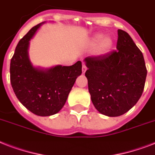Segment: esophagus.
Here are the masks:
<instances>
[{
    "label": "esophagus",
    "mask_w": 155,
    "mask_h": 155,
    "mask_svg": "<svg viewBox=\"0 0 155 155\" xmlns=\"http://www.w3.org/2000/svg\"><path fill=\"white\" fill-rule=\"evenodd\" d=\"M87 71V67L85 66V64H83V67H82V71L83 73H85V71Z\"/></svg>",
    "instance_id": "esophagus-1"
}]
</instances>
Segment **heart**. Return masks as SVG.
Segmentation results:
<instances>
[{
	"instance_id": "heart-1",
	"label": "heart",
	"mask_w": 155,
	"mask_h": 155,
	"mask_svg": "<svg viewBox=\"0 0 155 155\" xmlns=\"http://www.w3.org/2000/svg\"><path fill=\"white\" fill-rule=\"evenodd\" d=\"M102 38H103V35H97L93 38H92V39L90 41V44L92 46H96L100 43L98 46V50H97L99 54H104L108 52L113 46V40L111 39L110 38H104L103 40L102 39ZM100 41L101 42L100 43Z\"/></svg>"
}]
</instances>
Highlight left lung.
<instances>
[{
  "instance_id": "left-lung-1",
  "label": "left lung",
  "mask_w": 155,
  "mask_h": 155,
  "mask_svg": "<svg viewBox=\"0 0 155 155\" xmlns=\"http://www.w3.org/2000/svg\"><path fill=\"white\" fill-rule=\"evenodd\" d=\"M117 34V51L84 58L92 104L108 117L122 115L137 104L147 75L142 51L128 33Z\"/></svg>"
}]
</instances>
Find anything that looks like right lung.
I'll list each match as a JSON object with an SVG mask.
<instances>
[{
	"label": "right lung",
	"instance_id": "add662e5",
	"mask_svg": "<svg viewBox=\"0 0 155 155\" xmlns=\"http://www.w3.org/2000/svg\"><path fill=\"white\" fill-rule=\"evenodd\" d=\"M43 23L34 26L17 45L10 62V82L17 98L28 110L47 117L59 112L65 104L76 78L82 73V63L48 69L33 66L29 44Z\"/></svg>",
	"mask_w": 155,
	"mask_h": 155
}]
</instances>
